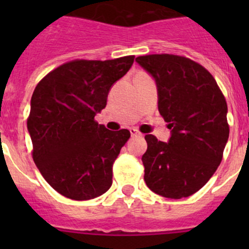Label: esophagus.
<instances>
[{
	"label": "esophagus",
	"instance_id": "obj_1",
	"mask_svg": "<svg viewBox=\"0 0 249 249\" xmlns=\"http://www.w3.org/2000/svg\"><path fill=\"white\" fill-rule=\"evenodd\" d=\"M130 134H131V136H140L141 135L139 130L135 129V127H131V129H130Z\"/></svg>",
	"mask_w": 249,
	"mask_h": 249
}]
</instances>
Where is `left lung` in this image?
Returning a JSON list of instances; mask_svg holds the SVG:
<instances>
[{"label": "left lung", "mask_w": 249, "mask_h": 249, "mask_svg": "<svg viewBox=\"0 0 249 249\" xmlns=\"http://www.w3.org/2000/svg\"><path fill=\"white\" fill-rule=\"evenodd\" d=\"M136 62L155 80L158 108L171 136L144 137V182L155 194L188 197L200 190L219 166L229 139L228 106L212 74L187 57L153 54Z\"/></svg>", "instance_id": "left-lung-1"}]
</instances>
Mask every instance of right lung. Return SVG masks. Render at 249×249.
Instances as JSON below:
<instances>
[{
  "mask_svg": "<svg viewBox=\"0 0 249 249\" xmlns=\"http://www.w3.org/2000/svg\"><path fill=\"white\" fill-rule=\"evenodd\" d=\"M134 59L67 62L48 73L32 94L27 130L34 161L48 184L69 199H95L112 185L113 162L130 131H110L94 118Z\"/></svg>",
  "mask_w": 249,
  "mask_h": 249,
  "instance_id": "1",
  "label": "right lung"
}]
</instances>
